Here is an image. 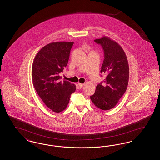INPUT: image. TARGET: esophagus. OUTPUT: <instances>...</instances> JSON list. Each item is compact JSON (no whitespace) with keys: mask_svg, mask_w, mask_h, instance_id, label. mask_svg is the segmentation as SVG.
<instances>
[{"mask_svg":"<svg viewBox=\"0 0 160 160\" xmlns=\"http://www.w3.org/2000/svg\"><path fill=\"white\" fill-rule=\"evenodd\" d=\"M78 87H79L80 88H82L83 87L84 85V84L80 83H78Z\"/></svg>","mask_w":160,"mask_h":160,"instance_id":"34e87169","label":"esophagus"}]
</instances>
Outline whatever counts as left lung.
Segmentation results:
<instances>
[{
	"instance_id": "left-lung-1",
	"label": "left lung",
	"mask_w": 160,
	"mask_h": 160,
	"mask_svg": "<svg viewBox=\"0 0 160 160\" xmlns=\"http://www.w3.org/2000/svg\"><path fill=\"white\" fill-rule=\"evenodd\" d=\"M102 46L104 59L101 73H106L105 85L98 84L90 97L92 101L103 110L113 108L127 90L129 80V65L127 56L121 46L107 37L95 39Z\"/></svg>"
}]
</instances>
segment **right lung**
Here are the masks:
<instances>
[{"label": "right lung", "mask_w": 160, "mask_h": 160, "mask_svg": "<svg viewBox=\"0 0 160 160\" xmlns=\"http://www.w3.org/2000/svg\"><path fill=\"white\" fill-rule=\"evenodd\" d=\"M73 42H54L42 47L37 54L32 67V80L38 95L54 112L59 113L68 104L76 86L60 81L59 73L68 64Z\"/></svg>", "instance_id": "right-lung-1"}]
</instances>
